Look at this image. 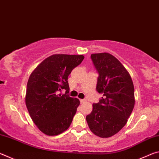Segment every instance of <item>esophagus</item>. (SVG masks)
Wrapping results in <instances>:
<instances>
[{
	"label": "esophagus",
	"instance_id": "1",
	"mask_svg": "<svg viewBox=\"0 0 159 159\" xmlns=\"http://www.w3.org/2000/svg\"><path fill=\"white\" fill-rule=\"evenodd\" d=\"M80 103H83V102H85V99H80Z\"/></svg>",
	"mask_w": 159,
	"mask_h": 159
}]
</instances>
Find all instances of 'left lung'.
<instances>
[{
    "instance_id": "obj_1",
    "label": "left lung",
    "mask_w": 159,
    "mask_h": 159,
    "mask_svg": "<svg viewBox=\"0 0 159 159\" xmlns=\"http://www.w3.org/2000/svg\"><path fill=\"white\" fill-rule=\"evenodd\" d=\"M91 59L99 73L96 89L103 97L93 104L86 120L95 135L110 138L124 127L133 111L134 85L124 66L111 54H92Z\"/></svg>"
}]
</instances>
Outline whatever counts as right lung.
Wrapping results in <instances>:
<instances>
[{"instance_id":"obj_1","label":"right lung","mask_w":159,"mask_h":159,"mask_svg":"<svg viewBox=\"0 0 159 159\" xmlns=\"http://www.w3.org/2000/svg\"><path fill=\"white\" fill-rule=\"evenodd\" d=\"M83 59L82 55L55 54L45 59L29 76L26 106L37 128L47 135L60 134L71 125L80 101L66 95L69 90L67 80ZM62 89L66 93L59 94Z\"/></svg>"}]
</instances>
